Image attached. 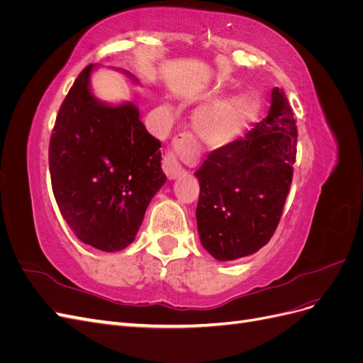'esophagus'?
<instances>
[{"instance_id": "esophagus-1", "label": "esophagus", "mask_w": 363, "mask_h": 363, "mask_svg": "<svg viewBox=\"0 0 363 363\" xmlns=\"http://www.w3.org/2000/svg\"><path fill=\"white\" fill-rule=\"evenodd\" d=\"M191 140H192V136L189 133H182L180 136L174 138L172 148L167 151V155H164V157H163V164H162L164 174L168 175V179L174 180V179L180 177V175L184 172V168L182 167V163L177 157V150L182 145L188 144V142H191Z\"/></svg>"}]
</instances>
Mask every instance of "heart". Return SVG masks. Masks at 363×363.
<instances>
[{
  "label": "heart",
  "instance_id": "heart-1",
  "mask_svg": "<svg viewBox=\"0 0 363 363\" xmlns=\"http://www.w3.org/2000/svg\"><path fill=\"white\" fill-rule=\"evenodd\" d=\"M262 111V100L255 92L238 94L230 100L213 98L196 116V131L212 148L228 147L255 123Z\"/></svg>",
  "mask_w": 363,
  "mask_h": 363
}]
</instances>
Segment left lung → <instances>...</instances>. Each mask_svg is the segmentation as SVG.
I'll return each mask as SVG.
<instances>
[{"label":"left lung","mask_w":363,"mask_h":363,"mask_svg":"<svg viewBox=\"0 0 363 363\" xmlns=\"http://www.w3.org/2000/svg\"><path fill=\"white\" fill-rule=\"evenodd\" d=\"M296 136L288 98L274 87L268 116L244 138L208 152L196 169V225L215 259L245 257L269 242L291 189Z\"/></svg>","instance_id":"8db88e82"}]
</instances>
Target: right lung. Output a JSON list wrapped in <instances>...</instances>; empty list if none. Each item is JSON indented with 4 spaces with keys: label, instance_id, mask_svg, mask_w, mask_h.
I'll use <instances>...</instances> for the list:
<instances>
[{
    "label": "right lung",
    "instance_id": "add662e5",
    "mask_svg": "<svg viewBox=\"0 0 363 363\" xmlns=\"http://www.w3.org/2000/svg\"><path fill=\"white\" fill-rule=\"evenodd\" d=\"M79 74L54 124L48 160L54 199L82 242L119 251L135 240L152 196L167 182L160 142L135 104L107 106ZM131 77V75H130Z\"/></svg>",
    "mask_w": 363,
    "mask_h": 363
}]
</instances>
